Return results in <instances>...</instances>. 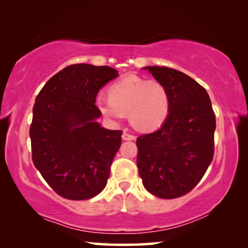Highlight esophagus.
Masks as SVG:
<instances>
[{
    "label": "esophagus",
    "instance_id": "34e87169",
    "mask_svg": "<svg viewBox=\"0 0 248 248\" xmlns=\"http://www.w3.org/2000/svg\"><path fill=\"white\" fill-rule=\"evenodd\" d=\"M123 140L124 141H132V140H136V137L133 136L131 133H128L127 131H124L123 133Z\"/></svg>",
    "mask_w": 248,
    "mask_h": 248
}]
</instances>
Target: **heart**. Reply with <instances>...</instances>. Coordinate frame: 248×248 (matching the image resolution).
Instances as JSON below:
<instances>
[{"label": "heart", "mask_w": 248, "mask_h": 248, "mask_svg": "<svg viewBox=\"0 0 248 248\" xmlns=\"http://www.w3.org/2000/svg\"><path fill=\"white\" fill-rule=\"evenodd\" d=\"M108 96L96 100V108L111 124H119L128 112L134 125L152 131L161 127L170 114V93L157 79L128 74L109 86Z\"/></svg>", "instance_id": "heart-1"}]
</instances>
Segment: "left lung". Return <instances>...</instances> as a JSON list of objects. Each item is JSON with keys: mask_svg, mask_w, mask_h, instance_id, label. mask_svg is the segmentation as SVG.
<instances>
[{"mask_svg": "<svg viewBox=\"0 0 248 248\" xmlns=\"http://www.w3.org/2000/svg\"><path fill=\"white\" fill-rule=\"evenodd\" d=\"M170 93V114L156 131L137 139L145 189L163 199L186 195L203 177L215 153L216 115L200 84L180 71L145 66Z\"/></svg>", "mask_w": 248, "mask_h": 248, "instance_id": "8db88e82", "label": "left lung"}]
</instances>
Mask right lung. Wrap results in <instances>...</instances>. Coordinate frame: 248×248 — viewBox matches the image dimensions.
Wrapping results in <instances>:
<instances>
[{"label":"right lung","instance_id":"right-lung-1","mask_svg":"<svg viewBox=\"0 0 248 248\" xmlns=\"http://www.w3.org/2000/svg\"><path fill=\"white\" fill-rule=\"evenodd\" d=\"M117 77L118 71L106 65L72 64L37 95L29 130L32 162L63 198L90 199L106 186L123 131L96 121L102 115L95 102L99 90Z\"/></svg>","mask_w":248,"mask_h":248}]
</instances>
